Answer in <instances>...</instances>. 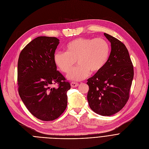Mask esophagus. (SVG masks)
Returning <instances> with one entry per match:
<instances>
[{
  "label": "esophagus",
  "instance_id": "34e87169",
  "mask_svg": "<svg viewBox=\"0 0 149 149\" xmlns=\"http://www.w3.org/2000/svg\"><path fill=\"white\" fill-rule=\"evenodd\" d=\"M71 86L73 88L76 87L77 86H78V83L77 82H71Z\"/></svg>",
  "mask_w": 149,
  "mask_h": 149
}]
</instances>
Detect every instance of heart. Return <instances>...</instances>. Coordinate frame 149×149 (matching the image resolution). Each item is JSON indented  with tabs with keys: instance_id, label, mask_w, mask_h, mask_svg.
I'll return each mask as SVG.
<instances>
[{
	"instance_id": "heart-1",
	"label": "heart",
	"mask_w": 149,
	"mask_h": 149,
	"mask_svg": "<svg viewBox=\"0 0 149 149\" xmlns=\"http://www.w3.org/2000/svg\"><path fill=\"white\" fill-rule=\"evenodd\" d=\"M64 49L65 52L54 54V61L61 72L68 74L77 61L79 65L68 75L74 81L84 79L90 72L100 71L107 62L110 52L108 42L102 38H76L69 42Z\"/></svg>"
}]
</instances>
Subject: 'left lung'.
Here are the masks:
<instances>
[{
	"label": "left lung",
	"instance_id": "8db88e82",
	"mask_svg": "<svg viewBox=\"0 0 149 149\" xmlns=\"http://www.w3.org/2000/svg\"><path fill=\"white\" fill-rule=\"evenodd\" d=\"M104 35L111 42V53L104 68L88 79L87 100L93 111L110 116L120 111L128 101L134 69L125 45L110 35Z\"/></svg>",
	"mask_w": 149,
	"mask_h": 149
}]
</instances>
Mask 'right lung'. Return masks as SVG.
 Returning a JSON list of instances; mask_svg holds the SVG:
<instances>
[{"instance_id": "add662e5", "label": "right lung", "mask_w": 149, "mask_h": 149, "mask_svg": "<svg viewBox=\"0 0 149 149\" xmlns=\"http://www.w3.org/2000/svg\"><path fill=\"white\" fill-rule=\"evenodd\" d=\"M59 41L55 37H37L25 46L18 59L19 96L29 111L42 121L58 118L67 106L70 84L56 70L54 61Z\"/></svg>"}]
</instances>
